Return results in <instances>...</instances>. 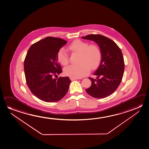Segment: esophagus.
<instances>
[{
	"mask_svg": "<svg viewBox=\"0 0 149 149\" xmlns=\"http://www.w3.org/2000/svg\"><path fill=\"white\" fill-rule=\"evenodd\" d=\"M70 80H71V81H74L76 80H79V79H78V78H70Z\"/></svg>",
	"mask_w": 149,
	"mask_h": 149,
	"instance_id": "esophagus-1",
	"label": "esophagus"
}]
</instances>
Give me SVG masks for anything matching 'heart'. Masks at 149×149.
<instances>
[{
  "label": "heart",
  "mask_w": 149,
  "mask_h": 149,
  "mask_svg": "<svg viewBox=\"0 0 149 149\" xmlns=\"http://www.w3.org/2000/svg\"><path fill=\"white\" fill-rule=\"evenodd\" d=\"M68 49L71 52L80 53L78 65H70L65 67L64 74L70 78H80L89 73L90 68L93 69L97 66L100 62L102 53L98 45L89 43L81 40H76L70 44ZM57 59L63 66L68 64L69 55L63 48L58 51Z\"/></svg>",
  "instance_id": "heart-1"
}]
</instances>
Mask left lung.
<instances>
[{"label":"left lung","mask_w":149,"mask_h":149,"mask_svg":"<svg viewBox=\"0 0 149 149\" xmlns=\"http://www.w3.org/2000/svg\"><path fill=\"white\" fill-rule=\"evenodd\" d=\"M82 38L96 43L102 53L100 63L93 74L96 78H89L92 85L85 91L94 98L108 97L116 91L122 80L125 64L122 51L113 40L101 35L91 34Z\"/></svg>","instance_id":"obj_1"}]
</instances>
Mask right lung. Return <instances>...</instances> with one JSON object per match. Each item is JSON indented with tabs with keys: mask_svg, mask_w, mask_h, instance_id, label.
<instances>
[{
	"mask_svg": "<svg viewBox=\"0 0 149 149\" xmlns=\"http://www.w3.org/2000/svg\"><path fill=\"white\" fill-rule=\"evenodd\" d=\"M67 43L61 38L47 37L29 47L24 63L26 83L31 93L40 100L57 102L66 94L71 81L68 77H54L61 73L57 53Z\"/></svg>",
	"mask_w": 149,
	"mask_h": 149,
	"instance_id": "add662e5",
	"label": "right lung"
}]
</instances>
